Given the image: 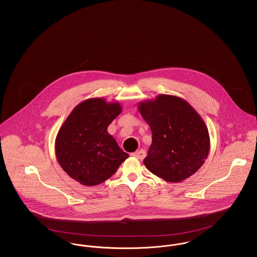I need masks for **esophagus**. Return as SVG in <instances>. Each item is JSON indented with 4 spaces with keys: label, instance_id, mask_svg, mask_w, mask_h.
I'll use <instances>...</instances> for the list:
<instances>
[{
    "label": "esophagus",
    "instance_id": "esophagus-1",
    "mask_svg": "<svg viewBox=\"0 0 257 257\" xmlns=\"http://www.w3.org/2000/svg\"><path fill=\"white\" fill-rule=\"evenodd\" d=\"M131 155H132L133 157H135V158H137V159L143 160L146 157V152H145V150L141 149V150H139V151L133 152Z\"/></svg>",
    "mask_w": 257,
    "mask_h": 257
}]
</instances>
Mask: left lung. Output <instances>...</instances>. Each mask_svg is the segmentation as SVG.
Listing matches in <instances>:
<instances>
[{
	"label": "left lung",
	"instance_id": "8db88e82",
	"mask_svg": "<svg viewBox=\"0 0 257 257\" xmlns=\"http://www.w3.org/2000/svg\"><path fill=\"white\" fill-rule=\"evenodd\" d=\"M152 143L144 160L147 170L168 182H182L207 159L210 137L202 117L183 98L160 94L138 104Z\"/></svg>",
	"mask_w": 257,
	"mask_h": 257
}]
</instances>
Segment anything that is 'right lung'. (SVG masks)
I'll return each mask as SVG.
<instances>
[{
  "mask_svg": "<svg viewBox=\"0 0 257 257\" xmlns=\"http://www.w3.org/2000/svg\"><path fill=\"white\" fill-rule=\"evenodd\" d=\"M122 111L118 102L89 98L78 104L61 125L56 141V157L62 170L84 186L109 179L129 157L108 126Z\"/></svg>",
  "mask_w": 257,
  "mask_h": 257,
  "instance_id": "obj_1",
  "label": "right lung"
}]
</instances>
